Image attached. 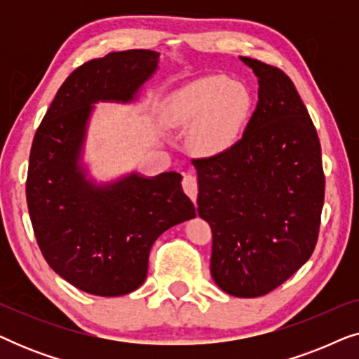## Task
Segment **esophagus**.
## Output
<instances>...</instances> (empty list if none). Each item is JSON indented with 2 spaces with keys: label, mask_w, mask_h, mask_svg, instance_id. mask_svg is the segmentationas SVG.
<instances>
[{
  "label": "esophagus",
  "mask_w": 359,
  "mask_h": 359,
  "mask_svg": "<svg viewBox=\"0 0 359 359\" xmlns=\"http://www.w3.org/2000/svg\"><path fill=\"white\" fill-rule=\"evenodd\" d=\"M183 189L184 193L189 196V199L193 201V203H196V199H198V180H196V176L184 175Z\"/></svg>",
  "instance_id": "esophagus-1"
}]
</instances>
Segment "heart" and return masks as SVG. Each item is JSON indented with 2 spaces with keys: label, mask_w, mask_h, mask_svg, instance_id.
Here are the masks:
<instances>
[{
  "label": "heart",
  "mask_w": 359,
  "mask_h": 359,
  "mask_svg": "<svg viewBox=\"0 0 359 359\" xmlns=\"http://www.w3.org/2000/svg\"><path fill=\"white\" fill-rule=\"evenodd\" d=\"M252 106L247 86L224 75H209L196 78L171 93L165 114L171 127L196 126L198 149L215 155L240 139Z\"/></svg>",
  "instance_id": "heart-1"
}]
</instances>
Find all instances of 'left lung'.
<instances>
[{"mask_svg": "<svg viewBox=\"0 0 359 359\" xmlns=\"http://www.w3.org/2000/svg\"><path fill=\"white\" fill-rule=\"evenodd\" d=\"M240 60L258 78L257 109L237 144L193 165L199 217L212 229V279L230 296L259 297L311 258L325 176L317 130L291 78Z\"/></svg>", "mask_w": 359, "mask_h": 359, "instance_id": "obj_1", "label": "left lung"}]
</instances>
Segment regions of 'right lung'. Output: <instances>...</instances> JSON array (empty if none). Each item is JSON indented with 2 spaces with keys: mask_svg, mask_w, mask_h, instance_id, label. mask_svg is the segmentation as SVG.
Masks as SVG:
<instances>
[{
  "mask_svg": "<svg viewBox=\"0 0 359 359\" xmlns=\"http://www.w3.org/2000/svg\"><path fill=\"white\" fill-rule=\"evenodd\" d=\"M158 57L140 48L83 63L57 91L34 135L26 196L39 248L58 276L95 296L140 287L155 240L196 217L180 173H130L96 184L81 163L96 102L137 100Z\"/></svg>",
  "mask_w": 359,
  "mask_h": 359,
  "instance_id": "1",
  "label": "right lung"
}]
</instances>
